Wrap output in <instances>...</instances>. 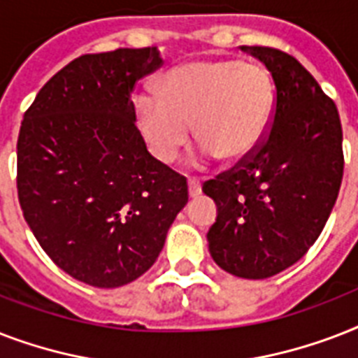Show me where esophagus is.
Returning a JSON list of instances; mask_svg holds the SVG:
<instances>
[{"label": "esophagus", "mask_w": 358, "mask_h": 358, "mask_svg": "<svg viewBox=\"0 0 358 358\" xmlns=\"http://www.w3.org/2000/svg\"><path fill=\"white\" fill-rule=\"evenodd\" d=\"M202 193L201 182L199 180H189V196L191 199H196V196Z\"/></svg>", "instance_id": "1"}]
</instances>
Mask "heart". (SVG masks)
I'll return each mask as SVG.
<instances>
[{"instance_id":"1","label":"heart","mask_w":358,"mask_h":358,"mask_svg":"<svg viewBox=\"0 0 358 358\" xmlns=\"http://www.w3.org/2000/svg\"><path fill=\"white\" fill-rule=\"evenodd\" d=\"M157 94H137V131L159 163H173L193 131L202 141L196 162H247L266 141L277 109V89L262 64L199 59L157 80Z\"/></svg>"}]
</instances>
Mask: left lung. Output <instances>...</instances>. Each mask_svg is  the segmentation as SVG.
Masks as SVG:
<instances>
[{
	"instance_id": "obj_1",
	"label": "left lung",
	"mask_w": 358,
	"mask_h": 358,
	"mask_svg": "<svg viewBox=\"0 0 358 358\" xmlns=\"http://www.w3.org/2000/svg\"><path fill=\"white\" fill-rule=\"evenodd\" d=\"M271 72L277 109L262 146L239 167L202 185L217 219L208 249L221 269L262 280L301 260L338 196L344 154L338 109L295 57L241 46Z\"/></svg>"
}]
</instances>
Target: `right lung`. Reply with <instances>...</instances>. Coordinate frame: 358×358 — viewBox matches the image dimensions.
<instances>
[{"label": "right lung", "instance_id": "obj_1", "mask_svg": "<svg viewBox=\"0 0 358 358\" xmlns=\"http://www.w3.org/2000/svg\"><path fill=\"white\" fill-rule=\"evenodd\" d=\"M163 63L154 48L81 55L25 111L18 199L31 232L76 280L119 288L154 266L187 204V182L146 150L135 81Z\"/></svg>", "mask_w": 358, "mask_h": 358}]
</instances>
